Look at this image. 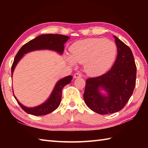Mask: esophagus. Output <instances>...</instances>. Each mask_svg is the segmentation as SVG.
<instances>
[{"instance_id": "34e87169", "label": "esophagus", "mask_w": 148, "mask_h": 148, "mask_svg": "<svg viewBox=\"0 0 148 148\" xmlns=\"http://www.w3.org/2000/svg\"><path fill=\"white\" fill-rule=\"evenodd\" d=\"M81 77H82V75H81V74L80 73H76L74 75V77L75 79H76V78H79Z\"/></svg>"}]
</instances>
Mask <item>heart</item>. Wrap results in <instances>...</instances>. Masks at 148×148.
Returning a JSON list of instances; mask_svg holds the SVG:
<instances>
[{
  "mask_svg": "<svg viewBox=\"0 0 148 148\" xmlns=\"http://www.w3.org/2000/svg\"><path fill=\"white\" fill-rule=\"evenodd\" d=\"M69 64H84L86 73L98 76L108 70L114 60L117 48L114 42L103 39H86L75 42L70 48Z\"/></svg>",
  "mask_w": 148,
  "mask_h": 148,
  "instance_id": "obj_1",
  "label": "heart"
}]
</instances>
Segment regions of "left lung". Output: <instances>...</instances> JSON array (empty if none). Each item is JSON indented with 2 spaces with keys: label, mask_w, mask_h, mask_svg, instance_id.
I'll return each instance as SVG.
<instances>
[{
  "label": "left lung",
  "mask_w": 148,
  "mask_h": 148,
  "mask_svg": "<svg viewBox=\"0 0 148 148\" xmlns=\"http://www.w3.org/2000/svg\"><path fill=\"white\" fill-rule=\"evenodd\" d=\"M113 37L118 48L114 65L107 73L88 79L83 94L87 106L100 114H111L121 110L136 86L137 68L133 53L123 42L116 36Z\"/></svg>",
  "instance_id": "obj_1"
}]
</instances>
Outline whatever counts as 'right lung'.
Returning <instances> with one entry per match:
<instances>
[{
  "label": "right lung",
  "mask_w": 148,
  "mask_h": 148,
  "mask_svg": "<svg viewBox=\"0 0 148 148\" xmlns=\"http://www.w3.org/2000/svg\"><path fill=\"white\" fill-rule=\"evenodd\" d=\"M69 39L70 37L69 36H63L61 34H42L36 37L35 39L30 40L29 42L21 47L16 55L11 67V77H12L16 66L20 60L23 57L25 54L31 51H36V50L48 49L54 51L60 55H62L64 49V44ZM72 79V76H68L58 81L48 99L40 105L33 107V108H29L21 104L14 95V97L21 108L28 114L34 116L48 114L58 108L61 102L63 88L66 84L70 83Z\"/></svg>",
  "instance_id": "add662e5"
}]
</instances>
